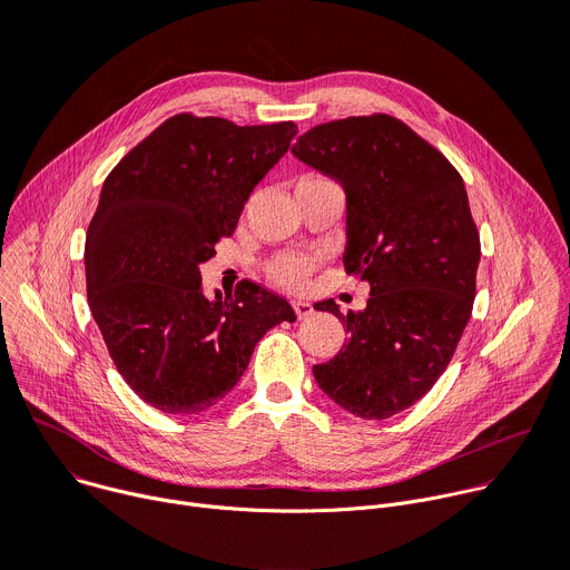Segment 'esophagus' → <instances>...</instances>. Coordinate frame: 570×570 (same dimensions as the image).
<instances>
[{
    "instance_id": "34e87169",
    "label": "esophagus",
    "mask_w": 570,
    "mask_h": 570,
    "mask_svg": "<svg viewBox=\"0 0 570 570\" xmlns=\"http://www.w3.org/2000/svg\"><path fill=\"white\" fill-rule=\"evenodd\" d=\"M291 304H293V311H295V315H297L299 320H304V317H308V315L313 313V306H311L308 302H302V299H293Z\"/></svg>"
}]
</instances>
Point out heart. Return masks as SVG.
I'll use <instances>...</instances> for the list:
<instances>
[{
	"instance_id": "heart-1",
	"label": "heart",
	"mask_w": 570,
	"mask_h": 570,
	"mask_svg": "<svg viewBox=\"0 0 570 570\" xmlns=\"http://www.w3.org/2000/svg\"><path fill=\"white\" fill-rule=\"evenodd\" d=\"M315 268V259L308 255H277L266 264L268 277L284 288H299Z\"/></svg>"
}]
</instances>
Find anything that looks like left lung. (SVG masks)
I'll list each match as a JSON object with an SVG mask.
<instances>
[{"label": "left lung", "mask_w": 570, "mask_h": 570, "mask_svg": "<svg viewBox=\"0 0 570 570\" xmlns=\"http://www.w3.org/2000/svg\"><path fill=\"white\" fill-rule=\"evenodd\" d=\"M293 155L347 196L345 271L370 284L363 311L334 313L347 345L313 365L341 409L385 420L420 401L451 363L475 297L480 234L462 176L401 119L376 112L320 124Z\"/></svg>", "instance_id": "left-lung-1"}]
</instances>
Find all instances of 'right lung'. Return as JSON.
<instances>
[{
	"label": "right lung",
	"mask_w": 570,
	"mask_h": 570,
	"mask_svg": "<svg viewBox=\"0 0 570 570\" xmlns=\"http://www.w3.org/2000/svg\"><path fill=\"white\" fill-rule=\"evenodd\" d=\"M295 135L293 121L236 126L180 112L106 178L86 236L88 304L115 367L153 409L209 411L262 336L295 322L284 297L250 279L212 302L200 286V264Z\"/></svg>",
	"instance_id": "right-lung-1"
}]
</instances>
